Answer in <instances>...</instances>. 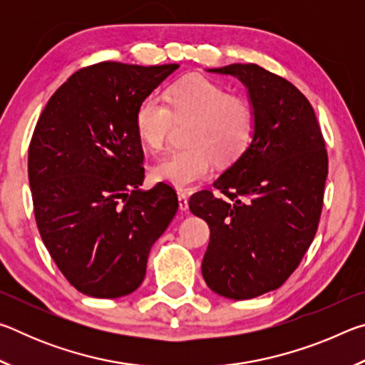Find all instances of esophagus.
I'll use <instances>...</instances> for the list:
<instances>
[{
    "mask_svg": "<svg viewBox=\"0 0 365 365\" xmlns=\"http://www.w3.org/2000/svg\"><path fill=\"white\" fill-rule=\"evenodd\" d=\"M177 196H178V206H180L182 211H187V209H188V195L185 193V191H178Z\"/></svg>",
    "mask_w": 365,
    "mask_h": 365,
    "instance_id": "esophagus-1",
    "label": "esophagus"
}]
</instances>
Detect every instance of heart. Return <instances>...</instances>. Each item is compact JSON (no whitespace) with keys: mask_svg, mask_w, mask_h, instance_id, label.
Returning a JSON list of instances; mask_svg holds the SVG:
<instances>
[{"mask_svg":"<svg viewBox=\"0 0 365 365\" xmlns=\"http://www.w3.org/2000/svg\"><path fill=\"white\" fill-rule=\"evenodd\" d=\"M174 115L195 117L190 146L165 154L153 165L159 182L190 188L220 164H232L248 150L255 135V109L243 96L230 95L225 86L202 76L182 78L169 86L165 101L158 95L141 98L135 109V130L153 151L163 150Z\"/></svg>","mask_w":365,"mask_h":365,"instance_id":"b5f03b06","label":"heart"}]
</instances>
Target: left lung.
<instances>
[{
	"mask_svg": "<svg viewBox=\"0 0 365 365\" xmlns=\"http://www.w3.org/2000/svg\"><path fill=\"white\" fill-rule=\"evenodd\" d=\"M209 72L242 80L255 109V135L242 156L214 182L219 193L190 197L211 238L202 259L207 287L230 299L277 289L298 267L316 237L329 156L307 98L257 64Z\"/></svg>",
	"mask_w": 365,
	"mask_h": 365,
	"instance_id": "1",
	"label": "left lung"
}]
</instances>
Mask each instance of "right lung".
<instances>
[{
    "mask_svg": "<svg viewBox=\"0 0 365 365\" xmlns=\"http://www.w3.org/2000/svg\"><path fill=\"white\" fill-rule=\"evenodd\" d=\"M178 64L106 61L67 78L43 109L29 146V182L43 243L80 293L120 298L137 289L148 255L178 209L168 183L143 191L135 130L141 98Z\"/></svg>",
    "mask_w": 365,
    "mask_h": 365,
    "instance_id": "obj_1",
    "label": "right lung"
}]
</instances>
